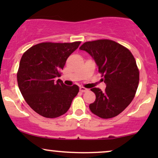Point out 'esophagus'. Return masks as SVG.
<instances>
[{"mask_svg": "<svg viewBox=\"0 0 158 158\" xmlns=\"http://www.w3.org/2000/svg\"><path fill=\"white\" fill-rule=\"evenodd\" d=\"M79 90H80L81 92H82V93H84V92L88 91V89L84 88V87H80V88H79Z\"/></svg>", "mask_w": 158, "mask_h": 158, "instance_id": "34e87169", "label": "esophagus"}]
</instances>
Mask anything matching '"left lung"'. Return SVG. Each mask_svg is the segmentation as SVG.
Instances as JSON below:
<instances>
[{"instance_id":"obj_1","label":"left lung","mask_w":158,"mask_h":158,"mask_svg":"<svg viewBox=\"0 0 158 158\" xmlns=\"http://www.w3.org/2000/svg\"><path fill=\"white\" fill-rule=\"evenodd\" d=\"M95 61L102 81L104 91L90 89L96 100L90 104L92 113L103 119L116 117L131 102L139 84V70L136 61L128 49L111 40L87 41L79 48Z\"/></svg>"}]
</instances>
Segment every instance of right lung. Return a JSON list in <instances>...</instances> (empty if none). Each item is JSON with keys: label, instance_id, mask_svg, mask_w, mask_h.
<instances>
[{"label": "right lung", "instance_id": "obj_1", "mask_svg": "<svg viewBox=\"0 0 158 158\" xmlns=\"http://www.w3.org/2000/svg\"><path fill=\"white\" fill-rule=\"evenodd\" d=\"M80 43H40L23 54L17 73L19 88L27 104L42 117L64 114L79 93L77 85L67 86L55 78L60 77L67 59Z\"/></svg>", "mask_w": 158, "mask_h": 158}]
</instances>
